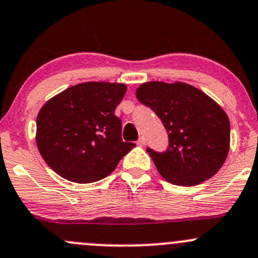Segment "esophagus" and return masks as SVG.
Segmentation results:
<instances>
[{"label": "esophagus", "mask_w": 258, "mask_h": 258, "mask_svg": "<svg viewBox=\"0 0 258 258\" xmlns=\"http://www.w3.org/2000/svg\"><path fill=\"white\" fill-rule=\"evenodd\" d=\"M145 144H146V140L144 139V137H140L139 141H137V145H139V146H145Z\"/></svg>", "instance_id": "esophagus-1"}]
</instances>
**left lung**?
I'll return each instance as SVG.
<instances>
[{
    "label": "left lung",
    "mask_w": 258,
    "mask_h": 258,
    "mask_svg": "<svg viewBox=\"0 0 258 258\" xmlns=\"http://www.w3.org/2000/svg\"><path fill=\"white\" fill-rule=\"evenodd\" d=\"M136 97L155 111L168 134L166 152L147 148L166 181L195 186L218 172L230 151V119L215 100L188 83L161 81L142 83Z\"/></svg>",
    "instance_id": "8db88e82"
}]
</instances>
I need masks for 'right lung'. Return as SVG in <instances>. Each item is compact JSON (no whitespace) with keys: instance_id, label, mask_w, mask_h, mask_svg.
Wrapping results in <instances>:
<instances>
[{"instance_id":"right-lung-1","label":"right lung","mask_w":258,"mask_h":258,"mask_svg":"<svg viewBox=\"0 0 258 258\" xmlns=\"http://www.w3.org/2000/svg\"><path fill=\"white\" fill-rule=\"evenodd\" d=\"M126 91L123 83L82 82L41 107L36 144L57 175L77 183L100 181L136 146L122 141V122L114 116Z\"/></svg>"}]
</instances>
